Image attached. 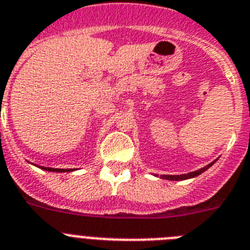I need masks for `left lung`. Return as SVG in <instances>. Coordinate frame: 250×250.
<instances>
[{
    "instance_id": "1",
    "label": "left lung",
    "mask_w": 250,
    "mask_h": 250,
    "mask_svg": "<svg viewBox=\"0 0 250 250\" xmlns=\"http://www.w3.org/2000/svg\"><path fill=\"white\" fill-rule=\"evenodd\" d=\"M215 161H212L211 164L206 165L205 167H203V168H200V170H196V171H192V172H188V173H184V175H161L160 176V179H164V180H170V181H181V180H188V179H194V177L199 176V175H201L203 172H205L209 167H211L212 165L215 164ZM156 177H158V175H155Z\"/></svg>"
}]
</instances>
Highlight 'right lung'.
Wrapping results in <instances>:
<instances>
[{
    "instance_id": "1",
    "label": "right lung",
    "mask_w": 250,
    "mask_h": 250,
    "mask_svg": "<svg viewBox=\"0 0 250 250\" xmlns=\"http://www.w3.org/2000/svg\"><path fill=\"white\" fill-rule=\"evenodd\" d=\"M35 166H36V165H35ZM38 167L44 171H50V172H73V171H75L74 168H53V167H44V166H38Z\"/></svg>"
}]
</instances>
